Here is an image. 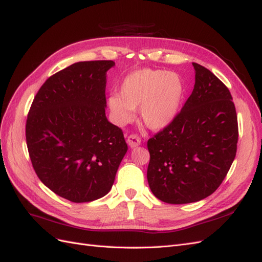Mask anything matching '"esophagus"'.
<instances>
[{
    "label": "esophagus",
    "instance_id": "1",
    "mask_svg": "<svg viewBox=\"0 0 262 262\" xmlns=\"http://www.w3.org/2000/svg\"><path fill=\"white\" fill-rule=\"evenodd\" d=\"M141 142H142L141 138L139 136H137V134H130L128 139H126V143H128V145L130 147L139 146L141 144Z\"/></svg>",
    "mask_w": 262,
    "mask_h": 262
}]
</instances>
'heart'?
Masks as SVG:
<instances>
[{
  "mask_svg": "<svg viewBox=\"0 0 262 262\" xmlns=\"http://www.w3.org/2000/svg\"><path fill=\"white\" fill-rule=\"evenodd\" d=\"M184 91L177 73L141 69L124 77L119 94L110 95L108 106L119 123L132 121L134 109L139 108L141 121L149 129L161 130L177 116Z\"/></svg>",
  "mask_w": 262,
  "mask_h": 262,
  "instance_id": "1",
  "label": "heart"
}]
</instances>
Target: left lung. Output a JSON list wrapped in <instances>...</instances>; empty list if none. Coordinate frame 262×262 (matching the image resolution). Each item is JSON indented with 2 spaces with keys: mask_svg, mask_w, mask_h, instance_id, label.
<instances>
[{
  "mask_svg": "<svg viewBox=\"0 0 262 262\" xmlns=\"http://www.w3.org/2000/svg\"><path fill=\"white\" fill-rule=\"evenodd\" d=\"M194 89L180 113L147 141V181L169 204L200 201L226 177L236 155L238 123L233 97L210 70L192 63Z\"/></svg>",
  "mask_w": 262,
  "mask_h": 262,
  "instance_id": "1",
  "label": "left lung"
}]
</instances>
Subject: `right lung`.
I'll use <instances>...</instances> for the list:
<instances>
[{
	"label": "right lung",
	"mask_w": 262,
	"mask_h": 262,
	"mask_svg": "<svg viewBox=\"0 0 262 262\" xmlns=\"http://www.w3.org/2000/svg\"><path fill=\"white\" fill-rule=\"evenodd\" d=\"M112 60L84 61L47 80L30 106L26 142L38 178L75 203L112 189L128 150L122 130L106 118V73Z\"/></svg>",
	"instance_id": "1"
}]
</instances>
